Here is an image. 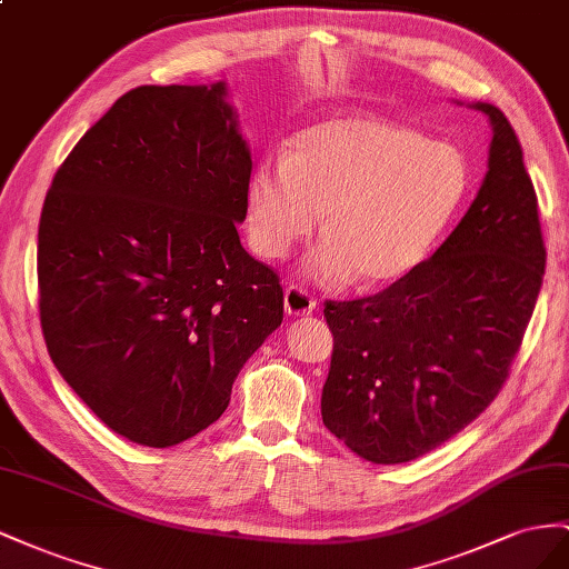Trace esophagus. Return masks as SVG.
I'll list each match as a JSON object with an SVG mask.
<instances>
[{
	"mask_svg": "<svg viewBox=\"0 0 569 569\" xmlns=\"http://www.w3.org/2000/svg\"><path fill=\"white\" fill-rule=\"evenodd\" d=\"M283 305H286V312L288 315H296V317H305V315H312L317 310V300L307 293V290L298 283L288 286L286 288V296H283Z\"/></svg>",
	"mask_w": 569,
	"mask_h": 569,
	"instance_id": "obj_1",
	"label": "esophagus"
}]
</instances>
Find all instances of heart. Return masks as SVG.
I'll return each instance as SVG.
<instances>
[{"label":"heart","instance_id":"b5f03b06","mask_svg":"<svg viewBox=\"0 0 569 569\" xmlns=\"http://www.w3.org/2000/svg\"><path fill=\"white\" fill-rule=\"evenodd\" d=\"M472 171L450 142L367 113L307 126L288 154L259 161L246 192L252 250L286 259L321 219L307 276L381 288L427 257L462 207Z\"/></svg>","mask_w":569,"mask_h":569}]
</instances>
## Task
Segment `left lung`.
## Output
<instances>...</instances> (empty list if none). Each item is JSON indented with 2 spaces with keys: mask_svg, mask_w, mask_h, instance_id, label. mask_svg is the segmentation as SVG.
<instances>
[{
  "mask_svg": "<svg viewBox=\"0 0 569 569\" xmlns=\"http://www.w3.org/2000/svg\"><path fill=\"white\" fill-rule=\"evenodd\" d=\"M472 107L491 121L489 171L443 246L381 293L323 302V427L375 465L425 456L489 408L541 290L546 246L522 148L498 107Z\"/></svg>",
  "mask_w": 569,
  "mask_h": 569,
  "instance_id": "left-lung-1",
  "label": "left lung"
}]
</instances>
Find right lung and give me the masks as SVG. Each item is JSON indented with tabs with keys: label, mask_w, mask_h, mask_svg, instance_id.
Wrapping results in <instances>:
<instances>
[{
	"label": "right lung",
	"mask_w": 569,
	"mask_h": 569,
	"mask_svg": "<svg viewBox=\"0 0 569 569\" xmlns=\"http://www.w3.org/2000/svg\"><path fill=\"white\" fill-rule=\"evenodd\" d=\"M252 173L226 86H140L78 140L38 231L40 323L104 425L169 448L223 415L283 321L279 273L240 246Z\"/></svg>",
	"instance_id": "1"
}]
</instances>
